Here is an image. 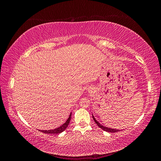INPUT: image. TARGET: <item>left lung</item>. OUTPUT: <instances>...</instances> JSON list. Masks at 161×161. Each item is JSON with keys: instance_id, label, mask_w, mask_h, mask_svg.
<instances>
[{"instance_id": "8db88e82", "label": "left lung", "mask_w": 161, "mask_h": 161, "mask_svg": "<svg viewBox=\"0 0 161 161\" xmlns=\"http://www.w3.org/2000/svg\"><path fill=\"white\" fill-rule=\"evenodd\" d=\"M92 118H93L94 121H95V123L97 124V125L99 126L100 128H101L103 130L106 131H108V132H111V133H114V132H117V131H119V130L118 129H114V128H108V127H105V126L101 125V124H99L98 121L96 120V119L94 118V116L92 115Z\"/></svg>"}]
</instances>
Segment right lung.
Masks as SVG:
<instances>
[{"mask_svg": "<svg viewBox=\"0 0 161 161\" xmlns=\"http://www.w3.org/2000/svg\"><path fill=\"white\" fill-rule=\"evenodd\" d=\"M70 119H71V113L69 117V118H68V119L66 121V122L64 124H63L61 126H60L59 128H57L53 129V130H40V131H42V132H43L45 134H60L66 129L68 125H69V124L70 123Z\"/></svg>", "mask_w": 161, "mask_h": 161, "instance_id": "obj_1", "label": "right lung"}]
</instances>
